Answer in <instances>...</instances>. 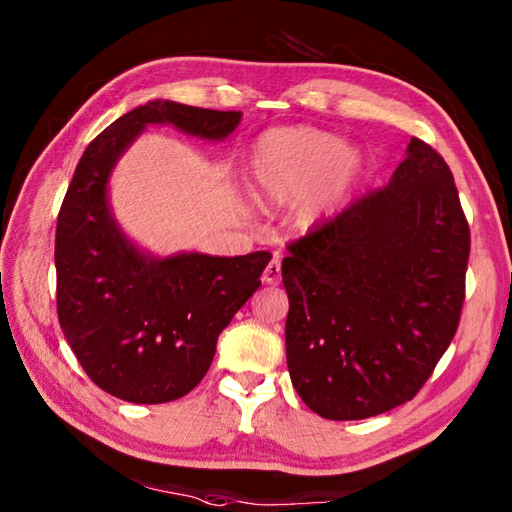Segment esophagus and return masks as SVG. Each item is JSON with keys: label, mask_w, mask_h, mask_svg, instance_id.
Returning <instances> with one entry per match:
<instances>
[{"label": "esophagus", "mask_w": 512, "mask_h": 512, "mask_svg": "<svg viewBox=\"0 0 512 512\" xmlns=\"http://www.w3.org/2000/svg\"><path fill=\"white\" fill-rule=\"evenodd\" d=\"M262 279H264V284H268V286L279 284V281H281V262H279V259H273V262L266 266Z\"/></svg>", "instance_id": "obj_1"}]
</instances>
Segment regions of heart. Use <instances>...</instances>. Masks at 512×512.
Masks as SVG:
<instances>
[{
    "instance_id": "obj_1",
    "label": "heart",
    "mask_w": 512,
    "mask_h": 512,
    "mask_svg": "<svg viewBox=\"0 0 512 512\" xmlns=\"http://www.w3.org/2000/svg\"><path fill=\"white\" fill-rule=\"evenodd\" d=\"M365 173V154L317 127H277L248 154L253 191L270 204L292 203V224L310 231L350 200Z\"/></svg>"
}]
</instances>
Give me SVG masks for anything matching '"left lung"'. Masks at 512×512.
<instances>
[{
  "instance_id": "1",
  "label": "left lung",
  "mask_w": 512,
  "mask_h": 512,
  "mask_svg": "<svg viewBox=\"0 0 512 512\" xmlns=\"http://www.w3.org/2000/svg\"><path fill=\"white\" fill-rule=\"evenodd\" d=\"M288 250L286 361L301 400L363 420L416 396L458 330L471 250L438 151L411 138L385 189Z\"/></svg>"
}]
</instances>
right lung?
<instances>
[{"label": "right lung", "mask_w": 512, "mask_h": 512, "mask_svg": "<svg viewBox=\"0 0 512 512\" xmlns=\"http://www.w3.org/2000/svg\"><path fill=\"white\" fill-rule=\"evenodd\" d=\"M242 112L149 101L96 136L76 165L54 239L59 323L96 385L138 405L182 398L200 383L217 336L262 286L270 253L151 255L129 239L110 206L118 160L149 125L220 143Z\"/></svg>", "instance_id": "obj_1"}]
</instances>
